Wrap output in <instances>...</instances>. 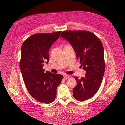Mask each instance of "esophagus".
<instances>
[{
    "label": "esophagus",
    "mask_w": 125,
    "mask_h": 125,
    "mask_svg": "<svg viewBox=\"0 0 125 125\" xmlns=\"http://www.w3.org/2000/svg\"><path fill=\"white\" fill-rule=\"evenodd\" d=\"M70 77V76H69V75H65L64 76V78L65 79H66L69 78Z\"/></svg>",
    "instance_id": "esophagus-1"
}]
</instances>
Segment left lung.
I'll return each instance as SVG.
<instances>
[{"label": "left lung", "mask_w": 125, "mask_h": 125, "mask_svg": "<svg viewBox=\"0 0 125 125\" xmlns=\"http://www.w3.org/2000/svg\"><path fill=\"white\" fill-rule=\"evenodd\" d=\"M62 37L70 42L74 50L85 77H74L77 85L73 90L74 97L84 101L93 97L99 89L105 71L104 48L100 39L86 30H66Z\"/></svg>", "instance_id": "8db88e82"}]
</instances>
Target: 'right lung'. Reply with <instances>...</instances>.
<instances>
[{"label":"right lung","instance_id":"add662e5","mask_svg":"<svg viewBox=\"0 0 125 125\" xmlns=\"http://www.w3.org/2000/svg\"><path fill=\"white\" fill-rule=\"evenodd\" d=\"M61 33L34 34L24 41L21 47L20 67L27 89L36 100L45 104L53 102L63 79L61 74L45 73L43 69L44 62L49 61V50Z\"/></svg>","mask_w":125,"mask_h":125}]
</instances>
